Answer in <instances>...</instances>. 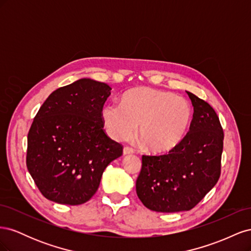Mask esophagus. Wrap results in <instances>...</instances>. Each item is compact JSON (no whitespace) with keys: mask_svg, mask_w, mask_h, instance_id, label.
Listing matches in <instances>:
<instances>
[{"mask_svg":"<svg viewBox=\"0 0 251 251\" xmlns=\"http://www.w3.org/2000/svg\"><path fill=\"white\" fill-rule=\"evenodd\" d=\"M123 154L126 156V155H131V154H134V151L130 148H125L124 151H123Z\"/></svg>","mask_w":251,"mask_h":251,"instance_id":"34e87169","label":"esophagus"}]
</instances>
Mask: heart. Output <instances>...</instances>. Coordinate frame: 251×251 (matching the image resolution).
<instances>
[{"label": "heart", "instance_id": "heart-1", "mask_svg": "<svg viewBox=\"0 0 251 251\" xmlns=\"http://www.w3.org/2000/svg\"><path fill=\"white\" fill-rule=\"evenodd\" d=\"M101 119L110 137L131 140L139 135L153 154H166L183 142L191 127L193 111L185 98L148 87L128 90L120 103H107Z\"/></svg>", "mask_w": 251, "mask_h": 251}]
</instances>
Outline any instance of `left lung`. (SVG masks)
Here are the masks:
<instances>
[{"label":"left lung","instance_id":"1","mask_svg":"<svg viewBox=\"0 0 251 251\" xmlns=\"http://www.w3.org/2000/svg\"><path fill=\"white\" fill-rule=\"evenodd\" d=\"M186 93L194 107L185 139L168 155L142 156L136 193L146 207L178 212L195 207L220 177L224 134L210 105Z\"/></svg>","mask_w":251,"mask_h":251}]
</instances>
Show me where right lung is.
I'll return each mask as SVG.
<instances>
[{"mask_svg":"<svg viewBox=\"0 0 251 251\" xmlns=\"http://www.w3.org/2000/svg\"><path fill=\"white\" fill-rule=\"evenodd\" d=\"M111 90L80 78L52 92L37 112L26 163L45 198L68 205L89 201L104 169L123 155L121 144L103 131L101 110Z\"/></svg>","mask_w":251,"mask_h":251,"instance_id":"right-lung-1","label":"right lung"}]
</instances>
